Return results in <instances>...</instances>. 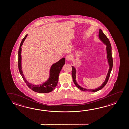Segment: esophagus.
Instances as JSON below:
<instances>
[{
    "mask_svg": "<svg viewBox=\"0 0 129 129\" xmlns=\"http://www.w3.org/2000/svg\"><path fill=\"white\" fill-rule=\"evenodd\" d=\"M66 58L67 61H70L71 60H72V57L70 55H68V56H66Z\"/></svg>",
    "mask_w": 129,
    "mask_h": 129,
    "instance_id": "34e87169",
    "label": "esophagus"
}]
</instances>
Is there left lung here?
Segmentation results:
<instances>
[{
    "label": "left lung",
    "instance_id": "8db88e82",
    "mask_svg": "<svg viewBox=\"0 0 129 129\" xmlns=\"http://www.w3.org/2000/svg\"><path fill=\"white\" fill-rule=\"evenodd\" d=\"M99 37L101 41H102L106 45V51H107V59L108 63L109 64V68L108 73L107 74V76L106 79L105 80V82L103 83L102 85H101L99 88H95L94 89H87L85 88H82L79 85H78V83L76 82V69L73 66H72V75L73 77V82L76 86L77 87H78L80 90H82L83 91H88V92H97L99 90L101 89L102 88L105 87V85L106 84L108 81L109 80V76L110 75L111 72L112 70V68H113V58L112 56V52H111V46L109 40L107 38V37L105 35V34L103 32L102 30L101 29L99 30Z\"/></svg>",
    "mask_w": 129,
    "mask_h": 129
}]
</instances>
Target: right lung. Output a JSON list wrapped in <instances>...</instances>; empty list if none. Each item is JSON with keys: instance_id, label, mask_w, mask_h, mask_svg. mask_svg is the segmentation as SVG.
I'll return each mask as SVG.
<instances>
[{"instance_id": "obj_1", "label": "right lung", "mask_w": 129, "mask_h": 129, "mask_svg": "<svg viewBox=\"0 0 129 129\" xmlns=\"http://www.w3.org/2000/svg\"><path fill=\"white\" fill-rule=\"evenodd\" d=\"M27 37V34L22 39L20 44V48L18 51V68L20 74L22 76L25 83L29 88L34 92L39 93H48L51 92L56 88L58 82V77L62 68L65 63V58L64 57L58 61L51 66L50 71V77L48 80L46 82L40 85H34L29 83L24 78L21 68V46Z\"/></svg>"}]
</instances>
